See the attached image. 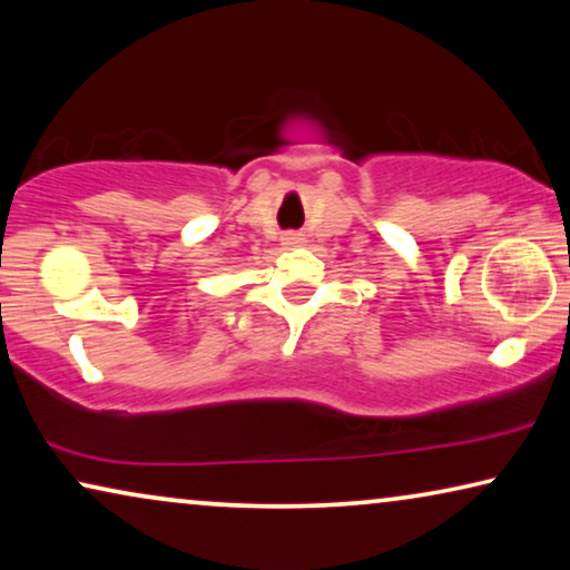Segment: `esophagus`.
<instances>
[{
    "label": "esophagus",
    "mask_w": 570,
    "mask_h": 570,
    "mask_svg": "<svg viewBox=\"0 0 570 570\" xmlns=\"http://www.w3.org/2000/svg\"><path fill=\"white\" fill-rule=\"evenodd\" d=\"M301 244H303L301 233H285V236H283V246L285 248H293V246H301Z\"/></svg>",
    "instance_id": "34e87169"
}]
</instances>
